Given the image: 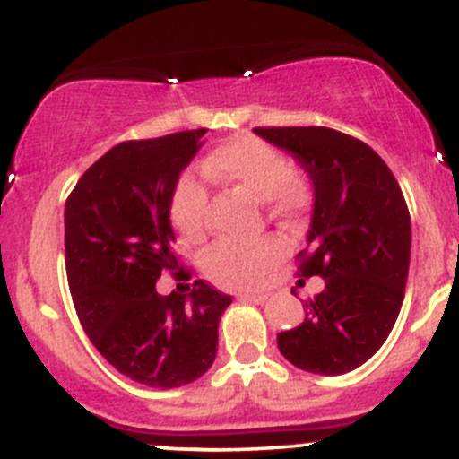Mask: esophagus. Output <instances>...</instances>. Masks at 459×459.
Masks as SVG:
<instances>
[{"mask_svg":"<svg viewBox=\"0 0 459 459\" xmlns=\"http://www.w3.org/2000/svg\"><path fill=\"white\" fill-rule=\"evenodd\" d=\"M239 299L246 300V303L261 305V303H265V300H268L270 296L268 294H259V291H244V294H239Z\"/></svg>","mask_w":459,"mask_h":459,"instance_id":"34e87169","label":"esophagus"}]
</instances>
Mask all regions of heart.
<instances>
[{
	"mask_svg": "<svg viewBox=\"0 0 459 459\" xmlns=\"http://www.w3.org/2000/svg\"><path fill=\"white\" fill-rule=\"evenodd\" d=\"M204 174L215 183L248 194L265 203L270 215L299 221L311 203V183L294 172L274 145L256 137H235L220 143L204 160ZM209 189L195 176H183L174 191L172 218L187 241H200L209 230ZM285 255L279 238L218 241L204 256L209 279L220 287L244 290L265 279L268 270Z\"/></svg>",
	"mask_w": 459,
	"mask_h": 459,
	"instance_id": "heart-1",
	"label": "heart"
}]
</instances>
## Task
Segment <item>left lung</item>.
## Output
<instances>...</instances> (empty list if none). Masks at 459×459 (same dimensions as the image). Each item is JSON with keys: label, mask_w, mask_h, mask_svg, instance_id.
I'll use <instances>...</instances> for the list:
<instances>
[{"label": "left lung", "mask_w": 459, "mask_h": 459, "mask_svg": "<svg viewBox=\"0 0 459 459\" xmlns=\"http://www.w3.org/2000/svg\"><path fill=\"white\" fill-rule=\"evenodd\" d=\"M314 185L299 276H322L305 320L276 335L281 355L314 375H344L390 335L405 296L411 220L394 174L364 141L322 126L255 128Z\"/></svg>", "instance_id": "1"}]
</instances>
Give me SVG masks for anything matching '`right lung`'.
I'll list each match as a JSON object with an SVG mask.
<instances>
[{
	"label": "right lung",
	"instance_id": "1",
	"mask_svg": "<svg viewBox=\"0 0 459 459\" xmlns=\"http://www.w3.org/2000/svg\"><path fill=\"white\" fill-rule=\"evenodd\" d=\"M204 128L124 141L78 180L65 204V264L84 333L137 384L180 387L218 352V325L233 300L194 281L163 296L156 281L178 270L169 211ZM180 279L189 281L187 272Z\"/></svg>",
	"mask_w": 459,
	"mask_h": 459
}]
</instances>
